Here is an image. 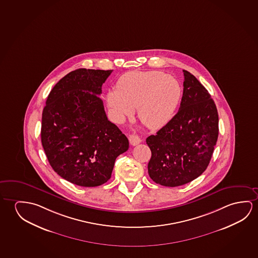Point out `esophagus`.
<instances>
[{
	"label": "esophagus",
	"mask_w": 258,
	"mask_h": 258,
	"mask_svg": "<svg viewBox=\"0 0 258 258\" xmlns=\"http://www.w3.org/2000/svg\"><path fill=\"white\" fill-rule=\"evenodd\" d=\"M128 140H130V143H131V145H132V146H137V145H139V143H141V139H140L138 135L130 136Z\"/></svg>",
	"instance_id": "esophagus-1"
}]
</instances>
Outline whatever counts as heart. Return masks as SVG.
I'll use <instances>...</instances> for the list:
<instances>
[{"label":"heart","instance_id":"1","mask_svg":"<svg viewBox=\"0 0 258 258\" xmlns=\"http://www.w3.org/2000/svg\"><path fill=\"white\" fill-rule=\"evenodd\" d=\"M182 98L178 81L162 72H133L123 76L116 92L107 95L108 107L121 120L138 108L140 121L152 130L171 121Z\"/></svg>","mask_w":258,"mask_h":258}]
</instances>
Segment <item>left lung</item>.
I'll return each mask as SVG.
<instances>
[{"mask_svg":"<svg viewBox=\"0 0 258 258\" xmlns=\"http://www.w3.org/2000/svg\"><path fill=\"white\" fill-rule=\"evenodd\" d=\"M183 95L171 121L147 139L148 173L157 184L178 186L206 171L219 134L218 111L206 87L183 70Z\"/></svg>","mask_w":258,"mask_h":258,"instance_id":"left-lung-1","label":"left lung"}]
</instances>
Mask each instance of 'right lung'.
Instances as JSON below:
<instances>
[{
	"mask_svg": "<svg viewBox=\"0 0 258 258\" xmlns=\"http://www.w3.org/2000/svg\"><path fill=\"white\" fill-rule=\"evenodd\" d=\"M111 72H70L53 87L43 110L41 141L49 163L78 186L107 182L115 160L128 149L127 137L108 120L99 97Z\"/></svg>",
	"mask_w": 258,
	"mask_h": 258,
	"instance_id": "right-lung-1",
	"label": "right lung"
}]
</instances>
